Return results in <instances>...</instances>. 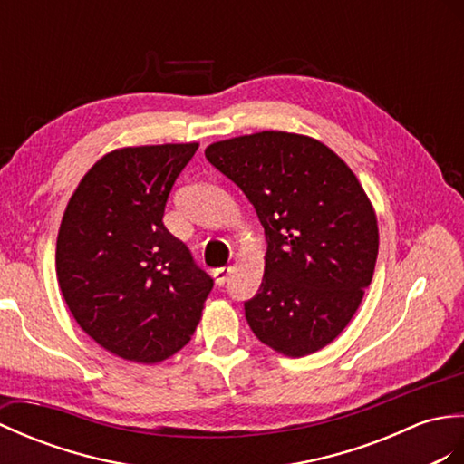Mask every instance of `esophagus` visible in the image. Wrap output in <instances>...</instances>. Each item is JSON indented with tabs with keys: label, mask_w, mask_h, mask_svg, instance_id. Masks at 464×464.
<instances>
[{
	"label": "esophagus",
	"mask_w": 464,
	"mask_h": 464,
	"mask_svg": "<svg viewBox=\"0 0 464 464\" xmlns=\"http://www.w3.org/2000/svg\"><path fill=\"white\" fill-rule=\"evenodd\" d=\"M230 267H218V270H214L212 277H214V284L216 285H224L226 282H228V276H230Z\"/></svg>",
	"instance_id": "obj_1"
}]
</instances>
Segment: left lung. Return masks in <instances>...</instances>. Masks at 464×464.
<instances>
[{"label": "left lung", "mask_w": 464, "mask_h": 464, "mask_svg": "<svg viewBox=\"0 0 464 464\" xmlns=\"http://www.w3.org/2000/svg\"><path fill=\"white\" fill-rule=\"evenodd\" d=\"M238 184L266 236L264 277L246 302L254 335L285 357H304L343 332L372 284L377 214L347 162L322 140L262 130L204 150Z\"/></svg>", "instance_id": "left-lung-1"}]
</instances>
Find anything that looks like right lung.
Instances as JSON below:
<instances>
[{"label": "right lung", "mask_w": 464, "mask_h": 464, "mask_svg": "<svg viewBox=\"0 0 464 464\" xmlns=\"http://www.w3.org/2000/svg\"><path fill=\"white\" fill-rule=\"evenodd\" d=\"M198 142L122 147L77 184L61 218L57 282L71 315L102 349L160 363L190 342L212 290L187 246L164 228L174 180Z\"/></svg>", "instance_id": "1"}]
</instances>
